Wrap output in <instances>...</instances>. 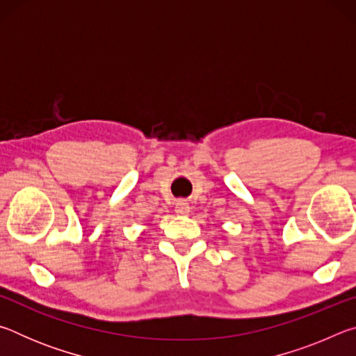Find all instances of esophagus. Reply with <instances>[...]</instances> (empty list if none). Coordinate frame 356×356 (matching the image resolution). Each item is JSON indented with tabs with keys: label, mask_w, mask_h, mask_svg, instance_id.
Returning <instances> with one entry per match:
<instances>
[{
	"label": "esophagus",
	"mask_w": 356,
	"mask_h": 356,
	"mask_svg": "<svg viewBox=\"0 0 356 356\" xmlns=\"http://www.w3.org/2000/svg\"><path fill=\"white\" fill-rule=\"evenodd\" d=\"M188 212H190L188 202L182 201V200L176 202V213H177V215H188Z\"/></svg>",
	"instance_id": "obj_1"
}]
</instances>
